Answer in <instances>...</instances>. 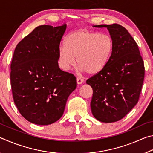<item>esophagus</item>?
<instances>
[{"mask_svg": "<svg viewBox=\"0 0 153 153\" xmlns=\"http://www.w3.org/2000/svg\"><path fill=\"white\" fill-rule=\"evenodd\" d=\"M83 82H84V79L81 78V77H77V84H82Z\"/></svg>", "mask_w": 153, "mask_h": 153, "instance_id": "esophagus-1", "label": "esophagus"}]
</instances>
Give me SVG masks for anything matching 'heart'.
Masks as SVG:
<instances>
[{
    "instance_id": "obj_1",
    "label": "heart",
    "mask_w": 153,
    "mask_h": 153,
    "mask_svg": "<svg viewBox=\"0 0 153 153\" xmlns=\"http://www.w3.org/2000/svg\"><path fill=\"white\" fill-rule=\"evenodd\" d=\"M114 52L111 36L84 29L77 30L67 36L65 45L59 49V60L65 70L77 64L81 71L94 76L108 66Z\"/></svg>"
}]
</instances>
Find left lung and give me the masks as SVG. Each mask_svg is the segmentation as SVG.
Here are the masks:
<instances>
[{
	"label": "left lung",
	"mask_w": 153,
	"mask_h": 153,
	"mask_svg": "<svg viewBox=\"0 0 153 153\" xmlns=\"http://www.w3.org/2000/svg\"><path fill=\"white\" fill-rule=\"evenodd\" d=\"M93 27L107 28L114 52L104 70L86 80L93 90L92 113L101 122H115L138 103L144 82V62L138 45L125 27L116 24Z\"/></svg>",
	"instance_id": "1"
}]
</instances>
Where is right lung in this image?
<instances>
[{
  "label": "right lung",
  "mask_w": 153,
  "mask_h": 153,
  "mask_svg": "<svg viewBox=\"0 0 153 153\" xmlns=\"http://www.w3.org/2000/svg\"><path fill=\"white\" fill-rule=\"evenodd\" d=\"M67 24L36 27L18 43L11 65L14 102L23 117L49 125L63 115L69 96L77 87L73 74L59 68V45Z\"/></svg>",
  "instance_id": "right-lung-1"
}]
</instances>
